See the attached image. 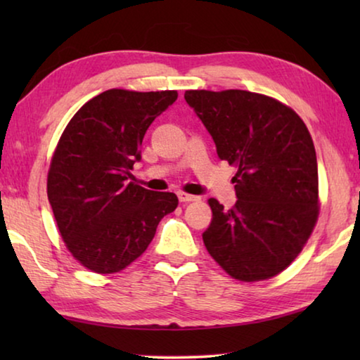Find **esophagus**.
I'll list each match as a JSON object with an SVG mask.
<instances>
[{
  "label": "esophagus",
  "instance_id": "34e87169",
  "mask_svg": "<svg viewBox=\"0 0 360 360\" xmlns=\"http://www.w3.org/2000/svg\"><path fill=\"white\" fill-rule=\"evenodd\" d=\"M178 198L181 203H191V202H197V200H200V197H197V195H191L186 192H178Z\"/></svg>",
  "mask_w": 360,
  "mask_h": 360
}]
</instances>
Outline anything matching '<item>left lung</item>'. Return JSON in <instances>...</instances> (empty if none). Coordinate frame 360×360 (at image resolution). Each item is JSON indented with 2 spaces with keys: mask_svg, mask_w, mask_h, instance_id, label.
<instances>
[{
  "mask_svg": "<svg viewBox=\"0 0 360 360\" xmlns=\"http://www.w3.org/2000/svg\"><path fill=\"white\" fill-rule=\"evenodd\" d=\"M184 98L238 172L231 210L216 198L203 243L231 278L254 283L285 270L319 216L318 160L311 135L294 109L248 90H187Z\"/></svg>",
  "mask_w": 360,
  "mask_h": 360,
  "instance_id": "left-lung-1",
  "label": "left lung"
}]
</instances>
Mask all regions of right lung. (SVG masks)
<instances>
[{"instance_id": "right-lung-1", "label": "right lung", "mask_w": 360, "mask_h": 360, "mask_svg": "<svg viewBox=\"0 0 360 360\" xmlns=\"http://www.w3.org/2000/svg\"><path fill=\"white\" fill-rule=\"evenodd\" d=\"M176 98V90H106L85 103L60 136L47 173V197L65 246L87 270L100 275L124 270L178 206L174 193L148 191L131 181L146 130Z\"/></svg>"}]
</instances>
